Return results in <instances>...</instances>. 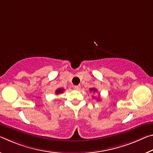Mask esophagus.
Returning <instances> with one entry per match:
<instances>
[{"instance_id":"esophagus-1","label":"esophagus","mask_w":153,"mask_h":153,"mask_svg":"<svg viewBox=\"0 0 153 153\" xmlns=\"http://www.w3.org/2000/svg\"><path fill=\"white\" fill-rule=\"evenodd\" d=\"M74 88H75V89L77 90V91H78V90L80 89V88H81V86H80V85H77V86H74Z\"/></svg>"}]
</instances>
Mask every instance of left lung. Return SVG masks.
Wrapping results in <instances>:
<instances>
[{"label": "left lung", "mask_w": 153, "mask_h": 153, "mask_svg": "<svg viewBox=\"0 0 153 153\" xmlns=\"http://www.w3.org/2000/svg\"><path fill=\"white\" fill-rule=\"evenodd\" d=\"M90 91H93V92H96L97 91V89L94 88H92L90 89ZM98 100H99V99H98Z\"/></svg>", "instance_id": "1"}]
</instances>
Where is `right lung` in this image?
Here are the masks:
<instances>
[{
    "mask_svg": "<svg viewBox=\"0 0 153 153\" xmlns=\"http://www.w3.org/2000/svg\"><path fill=\"white\" fill-rule=\"evenodd\" d=\"M55 92H56V94H60V93H62L64 92V89L63 88H58Z\"/></svg>",
    "mask_w": 153,
    "mask_h": 153,
    "instance_id": "obj_1",
    "label": "right lung"
}]
</instances>
